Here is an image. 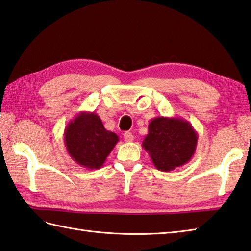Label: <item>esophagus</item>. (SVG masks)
I'll use <instances>...</instances> for the list:
<instances>
[{
	"instance_id": "34e87169",
	"label": "esophagus",
	"mask_w": 251,
	"mask_h": 251,
	"mask_svg": "<svg viewBox=\"0 0 251 251\" xmlns=\"http://www.w3.org/2000/svg\"><path fill=\"white\" fill-rule=\"evenodd\" d=\"M124 137H125V141L126 142H132L133 140H134V136H133V134L131 132H125V134H124Z\"/></svg>"
}]
</instances>
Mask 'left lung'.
<instances>
[{"label": "left lung", "instance_id": "8db88e82", "mask_svg": "<svg viewBox=\"0 0 251 251\" xmlns=\"http://www.w3.org/2000/svg\"><path fill=\"white\" fill-rule=\"evenodd\" d=\"M197 141V132L187 120L160 116L151 120L142 146L158 170L168 172L192 159Z\"/></svg>", "mask_w": 251, "mask_h": 251}]
</instances>
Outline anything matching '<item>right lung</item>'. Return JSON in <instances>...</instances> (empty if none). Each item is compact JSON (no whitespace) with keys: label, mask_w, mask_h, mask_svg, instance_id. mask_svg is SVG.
<instances>
[{"label":"right lung","mask_w":251,"mask_h":251,"mask_svg":"<svg viewBox=\"0 0 251 251\" xmlns=\"http://www.w3.org/2000/svg\"><path fill=\"white\" fill-rule=\"evenodd\" d=\"M118 141V135L106 130L100 116L94 111L79 112L64 132V142L69 156L78 165L90 170L104 165Z\"/></svg>","instance_id":"right-lung-1"}]
</instances>
